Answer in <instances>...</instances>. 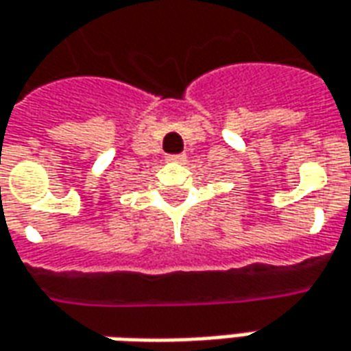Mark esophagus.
<instances>
[{"mask_svg":"<svg viewBox=\"0 0 351 351\" xmlns=\"http://www.w3.org/2000/svg\"><path fill=\"white\" fill-rule=\"evenodd\" d=\"M167 159H169V161H184L186 156L184 154H173V156H169Z\"/></svg>","mask_w":351,"mask_h":351,"instance_id":"esophagus-1","label":"esophagus"}]
</instances>
